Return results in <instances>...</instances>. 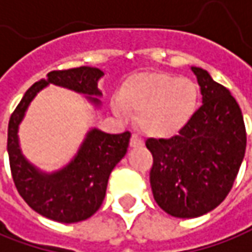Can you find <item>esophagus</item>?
<instances>
[{"label":"esophagus","instance_id":"34e87169","mask_svg":"<svg viewBox=\"0 0 252 252\" xmlns=\"http://www.w3.org/2000/svg\"><path fill=\"white\" fill-rule=\"evenodd\" d=\"M129 145H131V148H140V146H143V140L140 139L139 136H136V135H132V138H131V142H129Z\"/></svg>","mask_w":252,"mask_h":252}]
</instances>
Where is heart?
<instances>
[{
	"label": "heart",
	"mask_w": 252,
	"mask_h": 252,
	"mask_svg": "<svg viewBox=\"0 0 252 252\" xmlns=\"http://www.w3.org/2000/svg\"><path fill=\"white\" fill-rule=\"evenodd\" d=\"M200 90L190 78L155 71L126 81L113 97L116 116L136 114V126L145 135L168 139L184 131L197 112Z\"/></svg>",
	"instance_id": "1"
}]
</instances>
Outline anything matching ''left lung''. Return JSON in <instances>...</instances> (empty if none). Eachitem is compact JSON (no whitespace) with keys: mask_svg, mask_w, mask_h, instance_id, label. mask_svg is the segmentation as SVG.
I'll return each instance as SVG.
<instances>
[{"mask_svg":"<svg viewBox=\"0 0 252 252\" xmlns=\"http://www.w3.org/2000/svg\"><path fill=\"white\" fill-rule=\"evenodd\" d=\"M203 104L189 126L169 139L146 140L153 155L150 186L156 203L176 218H197L225 200L246 153V126L229 90L191 66Z\"/></svg>","mask_w":252,"mask_h":252,"instance_id":"8db88e82","label":"left lung"}]
</instances>
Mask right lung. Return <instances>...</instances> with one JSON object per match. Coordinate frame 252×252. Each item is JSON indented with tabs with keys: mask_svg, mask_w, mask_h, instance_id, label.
Wrapping results in <instances>:
<instances>
[{
	"mask_svg": "<svg viewBox=\"0 0 252 252\" xmlns=\"http://www.w3.org/2000/svg\"><path fill=\"white\" fill-rule=\"evenodd\" d=\"M103 76L100 68L90 66L51 71L47 78L26 91L12 113L8 126V156L13 182L26 203L48 220L74 223L90 218L99 210L106 196L109 176L126 156L131 133H106L91 128L74 157L61 169L47 172L22 153L19 126L32 99L49 84L85 95L95 109H100L102 92L97 83Z\"/></svg>",
	"mask_w": 252,
	"mask_h": 252,
	"instance_id": "obj_1",
	"label": "right lung"
}]
</instances>
